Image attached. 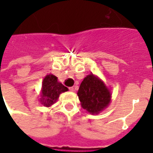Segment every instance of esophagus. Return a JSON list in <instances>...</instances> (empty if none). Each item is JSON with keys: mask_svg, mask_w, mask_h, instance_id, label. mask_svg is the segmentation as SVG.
<instances>
[{"mask_svg": "<svg viewBox=\"0 0 153 153\" xmlns=\"http://www.w3.org/2000/svg\"><path fill=\"white\" fill-rule=\"evenodd\" d=\"M69 90L71 92H74V87H69Z\"/></svg>", "mask_w": 153, "mask_h": 153, "instance_id": "esophagus-1", "label": "esophagus"}]
</instances>
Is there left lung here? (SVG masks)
Segmentation results:
<instances>
[{"label":"left lung","instance_id":"obj_1","mask_svg":"<svg viewBox=\"0 0 153 153\" xmlns=\"http://www.w3.org/2000/svg\"><path fill=\"white\" fill-rule=\"evenodd\" d=\"M77 95L83 109L90 114H99L109 106L112 94L100 78L90 74L82 81Z\"/></svg>","mask_w":153,"mask_h":153}]
</instances>
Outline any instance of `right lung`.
Instances as JSON below:
<instances>
[{
    "instance_id": "1",
    "label": "right lung",
    "mask_w": 153,
    "mask_h": 153,
    "mask_svg": "<svg viewBox=\"0 0 153 153\" xmlns=\"http://www.w3.org/2000/svg\"><path fill=\"white\" fill-rule=\"evenodd\" d=\"M66 91H68V88L58 82L56 76L53 74L47 75L42 83L40 101L44 106L50 107L57 100L60 93Z\"/></svg>"
}]
</instances>
